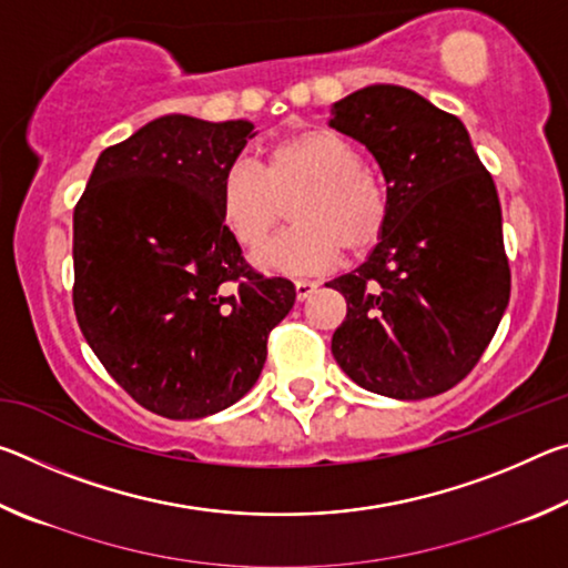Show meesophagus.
I'll list each match as a JSON object with an SVG mask.
<instances>
[{
    "instance_id": "obj_1",
    "label": "esophagus",
    "mask_w": 568,
    "mask_h": 568,
    "mask_svg": "<svg viewBox=\"0 0 568 568\" xmlns=\"http://www.w3.org/2000/svg\"><path fill=\"white\" fill-rule=\"evenodd\" d=\"M315 291H318V283H313V281H295V297L297 301H307V297H311Z\"/></svg>"
}]
</instances>
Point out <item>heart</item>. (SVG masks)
<instances>
[{"instance_id": "heart-1", "label": "heart", "mask_w": 568, "mask_h": 568, "mask_svg": "<svg viewBox=\"0 0 568 568\" xmlns=\"http://www.w3.org/2000/svg\"><path fill=\"white\" fill-rule=\"evenodd\" d=\"M361 152L343 134L313 128L267 152L261 165L235 160L217 190L220 217L235 243L255 250L265 243L293 203L297 225L271 240L257 265L277 273H321L341 261L343 243L365 253L388 227L390 200L383 182L361 168Z\"/></svg>"}]
</instances>
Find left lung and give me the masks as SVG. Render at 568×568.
<instances>
[{"label":"left lung","instance_id":"obj_1","mask_svg":"<svg viewBox=\"0 0 568 568\" xmlns=\"http://www.w3.org/2000/svg\"><path fill=\"white\" fill-rule=\"evenodd\" d=\"M328 124L376 158L390 200L378 245L325 283L348 303L333 358L378 396H438L478 363L511 295L494 178L464 122L398 84L333 102Z\"/></svg>","mask_w":568,"mask_h":568}]
</instances>
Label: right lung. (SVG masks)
I'll return each instance as SVG.
<instances>
[{
    "label": "right lung",
    "instance_id": "add662e5",
    "mask_svg": "<svg viewBox=\"0 0 568 568\" xmlns=\"http://www.w3.org/2000/svg\"><path fill=\"white\" fill-rule=\"evenodd\" d=\"M255 124L162 114L102 150L74 207L84 341L158 416L205 418L261 376L295 285L265 277L220 217L217 190Z\"/></svg>",
    "mask_w": 568,
    "mask_h": 568
}]
</instances>
